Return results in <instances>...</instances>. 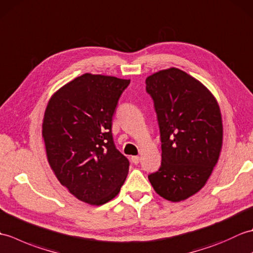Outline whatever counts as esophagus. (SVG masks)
<instances>
[{
  "instance_id": "esophagus-1",
  "label": "esophagus",
  "mask_w": 253,
  "mask_h": 253,
  "mask_svg": "<svg viewBox=\"0 0 253 253\" xmlns=\"http://www.w3.org/2000/svg\"><path fill=\"white\" fill-rule=\"evenodd\" d=\"M139 161H140V158L137 157V155H135V157H131V162L133 164H138Z\"/></svg>"
}]
</instances>
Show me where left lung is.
Here are the masks:
<instances>
[{
	"label": "left lung",
	"mask_w": 253,
	"mask_h": 253,
	"mask_svg": "<svg viewBox=\"0 0 253 253\" xmlns=\"http://www.w3.org/2000/svg\"><path fill=\"white\" fill-rule=\"evenodd\" d=\"M146 84L162 142V163L148 178L166 200H186L206 185L218 161L223 143L221 110L206 85L178 68L154 73Z\"/></svg>",
	"instance_id": "8db88e82"
}]
</instances>
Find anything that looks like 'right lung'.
<instances>
[{
    "label": "right lung",
    "instance_id": "right-lung-1",
    "mask_svg": "<svg viewBox=\"0 0 253 253\" xmlns=\"http://www.w3.org/2000/svg\"><path fill=\"white\" fill-rule=\"evenodd\" d=\"M129 79L84 74L51 96L42 137L61 184L78 200L102 206L115 198L129 161L116 149L112 118Z\"/></svg>",
    "mask_w": 253,
    "mask_h": 253
}]
</instances>
